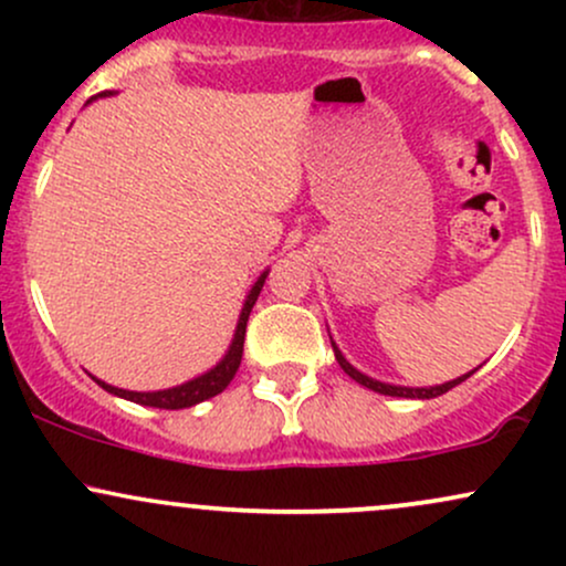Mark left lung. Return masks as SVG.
Segmentation results:
<instances>
[{
  "mask_svg": "<svg viewBox=\"0 0 566 566\" xmlns=\"http://www.w3.org/2000/svg\"><path fill=\"white\" fill-rule=\"evenodd\" d=\"M333 350H335V359H337V365L343 367V373H346L348 378H354L356 382H361V386H365V388H373V391H378V394H386V396H405V399H433V396H441V394H447V391H450V388L458 386V382H463L465 378H471V373H469V375H463V378H458V380H450V382H444V386H433V388H401V386H386V382H378V380L367 378V375H361L359 369H354V367H350L348 361L343 359V354H340V350H337L335 343H333Z\"/></svg>",
  "mask_w": 566,
  "mask_h": 566,
  "instance_id": "left-lung-1",
  "label": "left lung"
}]
</instances>
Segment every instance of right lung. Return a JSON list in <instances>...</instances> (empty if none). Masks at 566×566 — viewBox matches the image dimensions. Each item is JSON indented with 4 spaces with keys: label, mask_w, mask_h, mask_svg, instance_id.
I'll use <instances>...</instances> for the list:
<instances>
[{
    "label": "right lung",
    "mask_w": 566,
    "mask_h": 566,
    "mask_svg": "<svg viewBox=\"0 0 566 566\" xmlns=\"http://www.w3.org/2000/svg\"><path fill=\"white\" fill-rule=\"evenodd\" d=\"M263 282H265V274H263L261 279H258L255 287H252L250 295H247L244 308H242V316H239V324H237V335H233V343H231L229 354H226V359L220 361V365H218L216 369H210V373H205V375H201V378L188 380V382H184V386H178V388H167V391H151V394L125 391V388H114V386H108V382H103V380H97V386L106 388L108 394L122 396V399L135 401V405L159 407V409H184V407H193V405H199V401L212 399V396H218V394L223 391V388L229 386V382L233 380V375H237L239 365H242L247 319H250L252 305H255L258 295H261Z\"/></svg>",
    "instance_id": "1"
}]
</instances>
